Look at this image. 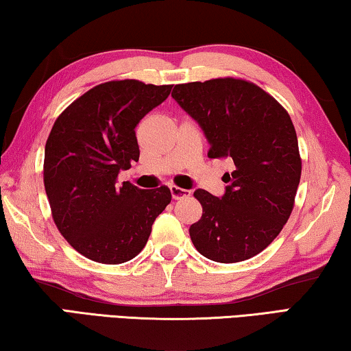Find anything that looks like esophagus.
I'll use <instances>...</instances> for the list:
<instances>
[{
    "label": "esophagus",
    "instance_id": "34e87169",
    "mask_svg": "<svg viewBox=\"0 0 351 351\" xmlns=\"http://www.w3.org/2000/svg\"><path fill=\"white\" fill-rule=\"evenodd\" d=\"M169 191H171V196H172V199H174V200H179L182 197H188L189 194H191V191H189V189H183V188H179V186H176V185H171L169 186Z\"/></svg>",
    "mask_w": 351,
    "mask_h": 351
}]
</instances>
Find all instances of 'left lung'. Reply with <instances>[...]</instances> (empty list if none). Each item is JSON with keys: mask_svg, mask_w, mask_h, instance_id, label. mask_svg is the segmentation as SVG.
<instances>
[{"mask_svg": "<svg viewBox=\"0 0 351 351\" xmlns=\"http://www.w3.org/2000/svg\"><path fill=\"white\" fill-rule=\"evenodd\" d=\"M172 97L204 130L208 157L234 165L222 197L194 191L202 217L189 227L193 244L211 261L249 260L294 208L302 158L289 113L258 85L233 77L179 84Z\"/></svg>", "mask_w": 351, "mask_h": 351, "instance_id": "left-lung-1", "label": "left lung"}]
</instances>
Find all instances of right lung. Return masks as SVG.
Instances as JSON below:
<instances>
[{
    "instance_id": "obj_1",
    "label": "right lung",
    "mask_w": 351,
    "mask_h": 351,
    "mask_svg": "<svg viewBox=\"0 0 351 351\" xmlns=\"http://www.w3.org/2000/svg\"><path fill=\"white\" fill-rule=\"evenodd\" d=\"M169 93L171 85L110 80L77 97L51 129L43 163L51 213L62 237L91 261L135 258L171 202L165 185L140 189L117 182L140 158L136 124Z\"/></svg>"
}]
</instances>
